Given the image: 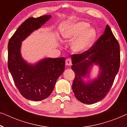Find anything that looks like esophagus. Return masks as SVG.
<instances>
[{"mask_svg":"<svg viewBox=\"0 0 127 127\" xmlns=\"http://www.w3.org/2000/svg\"><path fill=\"white\" fill-rule=\"evenodd\" d=\"M65 64L68 66L71 65L72 64V60H71V59H66Z\"/></svg>","mask_w":127,"mask_h":127,"instance_id":"34e87169","label":"esophagus"}]
</instances>
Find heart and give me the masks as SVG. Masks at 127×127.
<instances>
[{
  "label": "heart",
  "mask_w": 127,
  "mask_h": 127,
  "mask_svg": "<svg viewBox=\"0 0 127 127\" xmlns=\"http://www.w3.org/2000/svg\"><path fill=\"white\" fill-rule=\"evenodd\" d=\"M86 22H77L65 26L62 31V35L66 41H72L80 36L72 44V51L81 53L87 51L93 44L97 37V32L90 28Z\"/></svg>",
  "instance_id": "heart-1"
}]
</instances>
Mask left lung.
Listing matches in <instances>:
<instances>
[{
  "instance_id": "obj_1",
  "label": "left lung",
  "mask_w": 127,
  "mask_h": 127,
  "mask_svg": "<svg viewBox=\"0 0 127 127\" xmlns=\"http://www.w3.org/2000/svg\"><path fill=\"white\" fill-rule=\"evenodd\" d=\"M71 68L75 74L72 88L80 102L92 104L103 99L109 92L119 72L120 45L108 25L104 33L87 51L71 55ZM94 64L100 67L98 78L86 84L83 78L90 73Z\"/></svg>"
}]
</instances>
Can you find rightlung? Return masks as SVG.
Masks as SVG:
<instances>
[{
    "label": "right lung",
    "instance_id": "obj_1",
    "mask_svg": "<svg viewBox=\"0 0 127 127\" xmlns=\"http://www.w3.org/2000/svg\"><path fill=\"white\" fill-rule=\"evenodd\" d=\"M51 17L46 15L36 18H29L8 41V69L21 95L32 101H41L49 97L65 68L64 58H45L35 64H29L21 56V42Z\"/></svg>",
    "mask_w": 127,
    "mask_h": 127
}]
</instances>
